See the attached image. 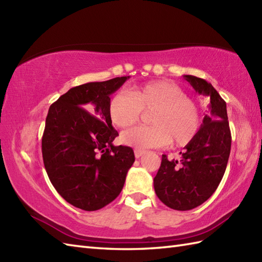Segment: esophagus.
I'll return each instance as SVG.
<instances>
[{"label": "esophagus", "instance_id": "esophagus-1", "mask_svg": "<svg viewBox=\"0 0 262 262\" xmlns=\"http://www.w3.org/2000/svg\"><path fill=\"white\" fill-rule=\"evenodd\" d=\"M134 154H135V158L136 159H140L141 157H143V155L144 154H145V151H142V149H135V151H134Z\"/></svg>", "mask_w": 262, "mask_h": 262}]
</instances>
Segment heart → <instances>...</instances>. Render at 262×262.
Segmentation results:
<instances>
[{
	"label": "heart",
	"mask_w": 262,
	"mask_h": 262,
	"mask_svg": "<svg viewBox=\"0 0 262 262\" xmlns=\"http://www.w3.org/2000/svg\"><path fill=\"white\" fill-rule=\"evenodd\" d=\"M142 111H152V126L133 127L122 133L121 142L140 149L191 143L202 125L197 103L185 90L169 80L148 82L133 88L129 93L118 92L109 101V117L116 127L125 128L140 119Z\"/></svg>",
	"instance_id": "obj_1"
}]
</instances>
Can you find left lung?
<instances>
[{
	"mask_svg": "<svg viewBox=\"0 0 262 262\" xmlns=\"http://www.w3.org/2000/svg\"><path fill=\"white\" fill-rule=\"evenodd\" d=\"M197 93L207 98L209 113L205 115L194 140L185 146L180 161L162 162L154 178L159 199L168 207L189 210L205 203L219 187L231 152V132L226 102L214 86L200 77L183 75Z\"/></svg>",
	"mask_w": 262,
	"mask_h": 262,
	"instance_id": "1",
	"label": "left lung"
}]
</instances>
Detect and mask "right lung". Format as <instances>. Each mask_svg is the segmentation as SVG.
<instances>
[{
    "label": "right lung",
    "instance_id": "add662e5",
    "mask_svg": "<svg viewBox=\"0 0 262 262\" xmlns=\"http://www.w3.org/2000/svg\"><path fill=\"white\" fill-rule=\"evenodd\" d=\"M129 76L72 88L48 110L41 140L42 160L52 185L66 202L92 211L118 197L135 161L109 117L110 96Z\"/></svg>",
    "mask_w": 262,
    "mask_h": 262
}]
</instances>
